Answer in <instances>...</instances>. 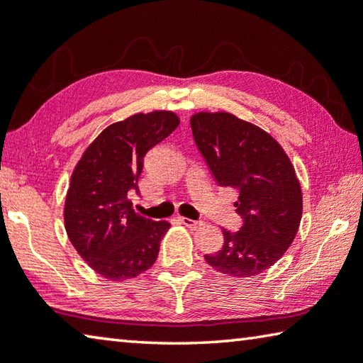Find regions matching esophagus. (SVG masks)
<instances>
[{
    "mask_svg": "<svg viewBox=\"0 0 363 363\" xmlns=\"http://www.w3.org/2000/svg\"><path fill=\"white\" fill-rule=\"evenodd\" d=\"M181 221L184 226H187L191 229H200L205 224L203 221H195V220H191V218H181Z\"/></svg>",
    "mask_w": 363,
    "mask_h": 363,
    "instance_id": "obj_1",
    "label": "esophagus"
}]
</instances>
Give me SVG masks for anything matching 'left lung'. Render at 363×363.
I'll use <instances>...</instances> for the list:
<instances>
[{
  "label": "left lung",
  "mask_w": 363,
  "mask_h": 363,
  "mask_svg": "<svg viewBox=\"0 0 363 363\" xmlns=\"http://www.w3.org/2000/svg\"><path fill=\"white\" fill-rule=\"evenodd\" d=\"M191 128L215 181L239 191L234 206L244 220L239 231L223 229L221 250L205 260L235 278L260 274L286 254L301 224L294 166L268 132L231 113H197Z\"/></svg>",
  "instance_id": "8db88e82"
}]
</instances>
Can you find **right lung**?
I'll return each instance as SVG.
<instances>
[{
	"mask_svg": "<svg viewBox=\"0 0 363 363\" xmlns=\"http://www.w3.org/2000/svg\"><path fill=\"white\" fill-rule=\"evenodd\" d=\"M179 125L172 111L137 113L90 143L72 171L65 203L67 238L91 269L109 281L147 272L171 224L132 208L143 157Z\"/></svg>",
	"mask_w": 363,
	"mask_h": 363,
	"instance_id": "add662e5",
	"label": "right lung"
}]
</instances>
